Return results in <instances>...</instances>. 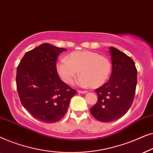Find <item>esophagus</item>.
<instances>
[{
  "mask_svg": "<svg viewBox=\"0 0 153 153\" xmlns=\"http://www.w3.org/2000/svg\"><path fill=\"white\" fill-rule=\"evenodd\" d=\"M78 93H81V94L86 93H87V91H80V90H79Z\"/></svg>",
  "mask_w": 153,
  "mask_h": 153,
  "instance_id": "esophagus-1",
  "label": "esophagus"
}]
</instances>
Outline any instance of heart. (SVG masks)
<instances>
[{"label": "heart", "instance_id": "b5f03b06", "mask_svg": "<svg viewBox=\"0 0 153 153\" xmlns=\"http://www.w3.org/2000/svg\"><path fill=\"white\" fill-rule=\"evenodd\" d=\"M81 86L98 88L108 80L111 72V63L105 56L90 51H76L70 53L65 59L56 64V71L65 83L71 84L78 76Z\"/></svg>", "mask_w": 153, "mask_h": 153}]
</instances>
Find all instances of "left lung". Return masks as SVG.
Wrapping results in <instances>:
<instances>
[{"instance_id": "1", "label": "left lung", "mask_w": 153, "mask_h": 153, "mask_svg": "<svg viewBox=\"0 0 153 153\" xmlns=\"http://www.w3.org/2000/svg\"><path fill=\"white\" fill-rule=\"evenodd\" d=\"M112 73L108 82L95 89L98 100L90 108L94 118L101 122L120 118L131 107L137 83L134 62L125 53L110 47Z\"/></svg>"}]
</instances>
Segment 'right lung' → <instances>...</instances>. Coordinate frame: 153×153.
I'll return each mask as SVG.
<instances>
[{
	"mask_svg": "<svg viewBox=\"0 0 153 153\" xmlns=\"http://www.w3.org/2000/svg\"><path fill=\"white\" fill-rule=\"evenodd\" d=\"M64 48L44 43L25 53L16 70V89L23 106L37 120L47 123L65 115L76 90L60 79L56 60Z\"/></svg>",
	"mask_w": 153,
	"mask_h": 153,
	"instance_id": "1",
	"label": "right lung"
}]
</instances>
